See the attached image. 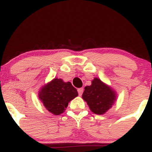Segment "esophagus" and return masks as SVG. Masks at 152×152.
<instances>
[{
  "mask_svg": "<svg viewBox=\"0 0 152 152\" xmlns=\"http://www.w3.org/2000/svg\"><path fill=\"white\" fill-rule=\"evenodd\" d=\"M83 88H78V95H79V96L82 95V94H83Z\"/></svg>",
  "mask_w": 152,
  "mask_h": 152,
  "instance_id": "obj_1",
  "label": "esophagus"
}]
</instances>
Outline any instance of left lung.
<instances>
[{
    "label": "left lung",
    "instance_id": "1",
    "mask_svg": "<svg viewBox=\"0 0 152 152\" xmlns=\"http://www.w3.org/2000/svg\"><path fill=\"white\" fill-rule=\"evenodd\" d=\"M84 89L82 98L96 114H105L116 101V92L99 78H94L91 85L86 86Z\"/></svg>",
    "mask_w": 152,
    "mask_h": 152
}]
</instances>
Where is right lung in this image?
Returning <instances> with one entry per match:
<instances>
[{
  "mask_svg": "<svg viewBox=\"0 0 152 152\" xmlns=\"http://www.w3.org/2000/svg\"><path fill=\"white\" fill-rule=\"evenodd\" d=\"M77 96V90L71 82H64L61 78H54L43 86L38 93V97L43 106L54 115L62 114L69 102Z\"/></svg>",
  "mask_w": 152,
  "mask_h": 152,
  "instance_id": "1",
  "label": "right lung"
}]
</instances>
